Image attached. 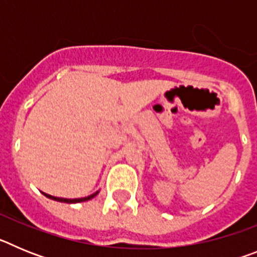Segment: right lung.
Segmentation results:
<instances>
[{
	"instance_id": "1",
	"label": "right lung",
	"mask_w": 257,
	"mask_h": 257,
	"mask_svg": "<svg viewBox=\"0 0 257 257\" xmlns=\"http://www.w3.org/2000/svg\"><path fill=\"white\" fill-rule=\"evenodd\" d=\"M45 196L47 197V198L50 199H54V201H58V202H65V203H78V202H85V201H88V199L94 198L95 196L97 194L96 193H94V194H91V196L88 197H85V198H76V199H67V198H59V197H52L50 196V194H46V193H44Z\"/></svg>"
}]
</instances>
